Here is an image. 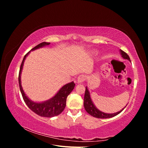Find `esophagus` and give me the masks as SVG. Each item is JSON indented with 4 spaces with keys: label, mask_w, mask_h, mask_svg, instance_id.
<instances>
[{
    "label": "esophagus",
    "mask_w": 148,
    "mask_h": 148,
    "mask_svg": "<svg viewBox=\"0 0 148 148\" xmlns=\"http://www.w3.org/2000/svg\"><path fill=\"white\" fill-rule=\"evenodd\" d=\"M85 80V76L83 75H80L77 78L78 83H82Z\"/></svg>",
    "instance_id": "esophagus-1"
}]
</instances>
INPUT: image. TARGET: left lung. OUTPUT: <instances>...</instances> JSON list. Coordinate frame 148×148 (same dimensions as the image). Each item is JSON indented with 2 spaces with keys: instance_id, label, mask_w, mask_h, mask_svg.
I'll list each match as a JSON object with an SVG mask.
<instances>
[{
  "instance_id": "left-lung-1",
  "label": "left lung",
  "mask_w": 148,
  "mask_h": 148,
  "mask_svg": "<svg viewBox=\"0 0 148 148\" xmlns=\"http://www.w3.org/2000/svg\"><path fill=\"white\" fill-rule=\"evenodd\" d=\"M120 52L123 59H127L129 61H130V57L127 53H125L124 51L122 50H120ZM127 106V105H126V106ZM126 106H125L122 110H120V111L115 113L107 114V113L103 112L98 109L95 106V105L94 104V103L92 101V99L91 98L90 93H89L88 87L87 86L86 87V90H85V94H84V107L87 112L94 117L99 118V119H109V118L115 117V116L120 114L121 112H122L125 107H126Z\"/></svg>"
}]
</instances>
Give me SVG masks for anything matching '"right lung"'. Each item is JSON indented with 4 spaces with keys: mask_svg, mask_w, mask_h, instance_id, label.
<instances>
[{
    "mask_svg": "<svg viewBox=\"0 0 148 148\" xmlns=\"http://www.w3.org/2000/svg\"><path fill=\"white\" fill-rule=\"evenodd\" d=\"M50 44V42H46L40 43L26 53L23 58V61L21 62L18 76L20 89L26 104L27 105L29 108L33 112H34V113L44 117H54V116H57L60 114L62 112H63L66 106V101L67 96H68L70 95V93L73 91V89H74L75 86V84L73 82L67 83L59 89V91L57 92V94H56V95L54 96H53L51 99H49L46 101L41 102H37L31 101L29 98L26 95V94L25 93L23 89V88L21 86V74L26 58L28 56L31 51L36 50L38 49L43 47L44 46H49Z\"/></svg>",
    "mask_w": 148,
    "mask_h": 148,
    "instance_id": "right-lung-1",
    "label": "right lung"
}]
</instances>
